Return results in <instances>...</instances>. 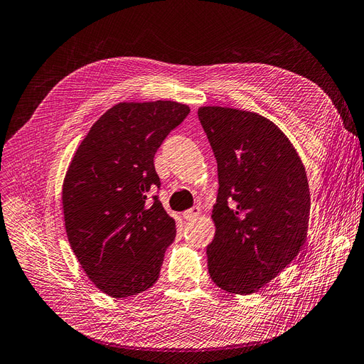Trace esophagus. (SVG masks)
I'll return each mask as SVG.
<instances>
[{"instance_id": "esophagus-1", "label": "esophagus", "mask_w": 364, "mask_h": 364, "mask_svg": "<svg viewBox=\"0 0 364 364\" xmlns=\"http://www.w3.org/2000/svg\"><path fill=\"white\" fill-rule=\"evenodd\" d=\"M200 216V207H192V209H189V210H186L184 213H183V218L186 221H193V220H196V218Z\"/></svg>"}]
</instances>
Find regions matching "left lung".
Masks as SVG:
<instances>
[{"label": "left lung", "mask_w": 364, "mask_h": 364, "mask_svg": "<svg viewBox=\"0 0 364 364\" xmlns=\"http://www.w3.org/2000/svg\"><path fill=\"white\" fill-rule=\"evenodd\" d=\"M198 119L220 181L207 267L220 288L250 294L291 264L305 242L306 172L285 134L256 112L203 107Z\"/></svg>", "instance_id": "left-lung-1"}]
</instances>
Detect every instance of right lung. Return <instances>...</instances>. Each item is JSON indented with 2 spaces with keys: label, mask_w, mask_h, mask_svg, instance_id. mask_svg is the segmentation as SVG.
<instances>
[{
  "label": "right lung",
  "mask_w": 364,
  "mask_h": 364,
  "mask_svg": "<svg viewBox=\"0 0 364 364\" xmlns=\"http://www.w3.org/2000/svg\"><path fill=\"white\" fill-rule=\"evenodd\" d=\"M171 100L119 103L92 124L71 160L62 189L68 242L87 276L105 294L123 299L160 276L175 221L152 189H160L154 157L188 117Z\"/></svg>",
  "instance_id": "add662e5"
}]
</instances>
